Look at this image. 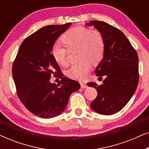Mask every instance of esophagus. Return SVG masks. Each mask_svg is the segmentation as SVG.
I'll return each mask as SVG.
<instances>
[{"mask_svg": "<svg viewBox=\"0 0 149 149\" xmlns=\"http://www.w3.org/2000/svg\"><path fill=\"white\" fill-rule=\"evenodd\" d=\"M80 85H81V87H82V88H87V85L86 84V83L81 82Z\"/></svg>", "mask_w": 149, "mask_h": 149, "instance_id": "esophagus-1", "label": "esophagus"}]
</instances>
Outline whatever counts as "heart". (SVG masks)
I'll return each instance as SVG.
<instances>
[{
  "label": "heart",
  "instance_id": "heart-1",
  "mask_svg": "<svg viewBox=\"0 0 149 149\" xmlns=\"http://www.w3.org/2000/svg\"><path fill=\"white\" fill-rule=\"evenodd\" d=\"M62 40L67 47L60 42H55L52 48L53 58L59 64L66 66L68 50L77 49V60L79 61L70 66L67 74L73 79L85 80L91 70V62L97 64L103 58L104 40L102 35L97 30L76 26L65 32Z\"/></svg>",
  "mask_w": 149,
  "mask_h": 149
}]
</instances>
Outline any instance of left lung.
Listing matches in <instances>:
<instances>
[{"label":"left lung","instance_id":"obj_1","mask_svg":"<svg viewBox=\"0 0 149 149\" xmlns=\"http://www.w3.org/2000/svg\"><path fill=\"white\" fill-rule=\"evenodd\" d=\"M85 25L93 26L104 40L102 60L95 73L102 79L103 84L87 83L96 89L97 95L90 104L92 110L101 115H113L121 111L131 99L137 88L138 57L125 34L104 22L93 20Z\"/></svg>","mask_w":149,"mask_h":149}]
</instances>
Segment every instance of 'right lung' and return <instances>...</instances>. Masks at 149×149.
<instances>
[{
    "label": "right lung",
    "mask_w": 149,
    "mask_h": 149,
    "mask_svg": "<svg viewBox=\"0 0 149 149\" xmlns=\"http://www.w3.org/2000/svg\"><path fill=\"white\" fill-rule=\"evenodd\" d=\"M70 25L46 26L34 32L22 42L13 62L12 72L18 97L28 111L39 117L60 115L70 95L81 87L77 81L62 74L59 85L49 81L52 74L62 73L52 56V46Z\"/></svg>",
    "instance_id": "add662e5"
}]
</instances>
